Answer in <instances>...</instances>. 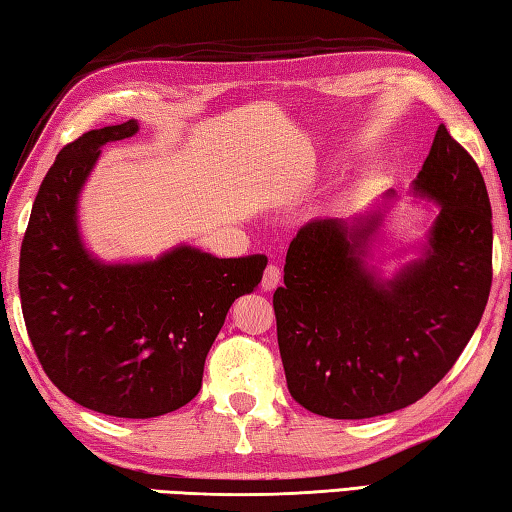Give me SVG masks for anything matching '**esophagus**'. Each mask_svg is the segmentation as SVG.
<instances>
[{
	"label": "esophagus",
	"mask_w": 512,
	"mask_h": 512,
	"mask_svg": "<svg viewBox=\"0 0 512 512\" xmlns=\"http://www.w3.org/2000/svg\"><path fill=\"white\" fill-rule=\"evenodd\" d=\"M280 280H282L280 266H277V264H268L266 271H264V277H262V289H264V291H273V289L277 287V284H280Z\"/></svg>",
	"instance_id": "1"
}]
</instances>
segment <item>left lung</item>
Here are the masks:
<instances>
[{
    "mask_svg": "<svg viewBox=\"0 0 512 512\" xmlns=\"http://www.w3.org/2000/svg\"><path fill=\"white\" fill-rule=\"evenodd\" d=\"M413 194L438 207L418 259L393 277L368 266L395 203L354 221L314 219L293 237L273 293L293 400L334 420L418 402L461 357L492 284V210L472 155L440 124Z\"/></svg>",
    "mask_w": 512,
    "mask_h": 512,
    "instance_id": "left-lung-1",
    "label": "left lung"
}]
</instances>
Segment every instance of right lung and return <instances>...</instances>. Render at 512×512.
<instances>
[{"label":"right lung","mask_w":512,"mask_h":512,"mask_svg":"<svg viewBox=\"0 0 512 512\" xmlns=\"http://www.w3.org/2000/svg\"><path fill=\"white\" fill-rule=\"evenodd\" d=\"M128 119L58 153L33 203L20 253L22 314L47 377L69 400L115 418H158L192 402L203 366L239 296L262 282L266 257L219 259L180 244L149 262L108 264L85 248L79 196Z\"/></svg>","instance_id":"right-lung-1"}]
</instances>
